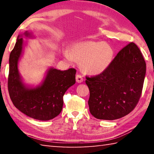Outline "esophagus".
<instances>
[{
    "instance_id": "1",
    "label": "esophagus",
    "mask_w": 154,
    "mask_h": 154,
    "mask_svg": "<svg viewBox=\"0 0 154 154\" xmlns=\"http://www.w3.org/2000/svg\"><path fill=\"white\" fill-rule=\"evenodd\" d=\"M76 81H77V82H78V83H82L83 81V78L81 75L77 74L76 75Z\"/></svg>"
}]
</instances>
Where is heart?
Listing matches in <instances>:
<instances>
[{
	"label": "heart",
	"instance_id": "obj_1",
	"mask_svg": "<svg viewBox=\"0 0 154 154\" xmlns=\"http://www.w3.org/2000/svg\"><path fill=\"white\" fill-rule=\"evenodd\" d=\"M71 55L75 59L81 61V68L87 73L96 75L105 71L113 58V51L106 43L85 41L72 46ZM65 56L69 60L72 57L69 52Z\"/></svg>",
	"mask_w": 154,
	"mask_h": 154
}]
</instances>
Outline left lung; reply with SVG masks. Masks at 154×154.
Segmentation results:
<instances>
[{
    "instance_id": "8db88e82",
    "label": "left lung",
    "mask_w": 154,
    "mask_h": 154,
    "mask_svg": "<svg viewBox=\"0 0 154 154\" xmlns=\"http://www.w3.org/2000/svg\"><path fill=\"white\" fill-rule=\"evenodd\" d=\"M146 72L139 48L130 43L100 74L86 76L88 105L94 118L114 120L130 113L139 103Z\"/></svg>"
}]
</instances>
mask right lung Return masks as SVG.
Segmentation results:
<instances>
[{
  "label": "right lung",
  "mask_w": 154,
  "mask_h": 154,
  "mask_svg": "<svg viewBox=\"0 0 154 154\" xmlns=\"http://www.w3.org/2000/svg\"><path fill=\"white\" fill-rule=\"evenodd\" d=\"M26 36L30 34L26 32ZM23 38L17 36L14 48L9 56L8 90L13 104L18 110L33 119L47 121L60 113L63 96L69 88L75 83L76 70L60 71L51 68L41 85L30 88L26 86L17 70L22 54Z\"/></svg>",
  "instance_id": "1"
}]
</instances>
